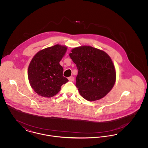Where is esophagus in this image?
Returning a JSON list of instances; mask_svg holds the SVG:
<instances>
[{
    "label": "esophagus",
    "mask_w": 148,
    "mask_h": 148,
    "mask_svg": "<svg viewBox=\"0 0 148 148\" xmlns=\"http://www.w3.org/2000/svg\"><path fill=\"white\" fill-rule=\"evenodd\" d=\"M68 80L70 82H73L74 80V77H68Z\"/></svg>",
    "instance_id": "1"
}]
</instances>
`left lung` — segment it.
I'll return each instance as SVG.
<instances>
[{"mask_svg":"<svg viewBox=\"0 0 148 148\" xmlns=\"http://www.w3.org/2000/svg\"><path fill=\"white\" fill-rule=\"evenodd\" d=\"M69 56L77 67L75 85L83 98L95 101L110 92L116 75L113 61L106 52L84 45L72 49Z\"/></svg>","mask_w":148,"mask_h":148,"instance_id":"left-lung-1","label":"left lung"}]
</instances>
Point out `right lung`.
<instances>
[{
	"label": "right lung",
	"instance_id": "1",
	"mask_svg": "<svg viewBox=\"0 0 148 148\" xmlns=\"http://www.w3.org/2000/svg\"><path fill=\"white\" fill-rule=\"evenodd\" d=\"M67 47L56 44L39 51L32 58L28 70L29 82L39 95L51 98L68 82L63 76V68L59 64Z\"/></svg>",
	"mask_w": 148,
	"mask_h": 148
}]
</instances>
